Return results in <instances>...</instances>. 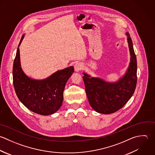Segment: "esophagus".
Returning a JSON list of instances; mask_svg holds the SVG:
<instances>
[{
  "label": "esophagus",
  "mask_w": 155,
  "mask_h": 155,
  "mask_svg": "<svg viewBox=\"0 0 155 155\" xmlns=\"http://www.w3.org/2000/svg\"><path fill=\"white\" fill-rule=\"evenodd\" d=\"M83 68V65L81 63H77L74 65V69L75 72H78L81 71Z\"/></svg>",
  "instance_id": "34e87169"
}]
</instances>
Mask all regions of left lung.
<instances>
[{
  "label": "left lung",
  "instance_id": "left-lung-1",
  "mask_svg": "<svg viewBox=\"0 0 155 155\" xmlns=\"http://www.w3.org/2000/svg\"><path fill=\"white\" fill-rule=\"evenodd\" d=\"M130 55L129 67L118 81L108 82L99 77H92L83 72L86 95L91 106L97 112L110 114L122 108L133 95L137 82V62L133 43L126 32Z\"/></svg>",
  "mask_w": 155,
  "mask_h": 155
}]
</instances>
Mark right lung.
Returning <instances> with one entry per match:
<instances>
[{
	"instance_id": "add662e5",
	"label": "right lung",
	"mask_w": 155,
	"mask_h": 155,
	"mask_svg": "<svg viewBox=\"0 0 155 155\" xmlns=\"http://www.w3.org/2000/svg\"><path fill=\"white\" fill-rule=\"evenodd\" d=\"M19 43L12 68L13 84L16 95L31 111L41 115L56 112L62 105L63 91L67 81L74 72L73 66L57 71L43 80L28 77L23 71L20 58Z\"/></svg>"
}]
</instances>
